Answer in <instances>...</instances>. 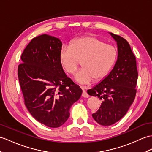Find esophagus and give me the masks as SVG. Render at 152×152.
Instances as JSON below:
<instances>
[{
	"mask_svg": "<svg viewBox=\"0 0 152 152\" xmlns=\"http://www.w3.org/2000/svg\"><path fill=\"white\" fill-rule=\"evenodd\" d=\"M81 88H82V90H83L82 96L83 97H84V98H88V97H89V94H88L87 93L86 90H85V88H84L83 87H82Z\"/></svg>",
	"mask_w": 152,
	"mask_h": 152,
	"instance_id": "obj_1",
	"label": "esophagus"
}]
</instances>
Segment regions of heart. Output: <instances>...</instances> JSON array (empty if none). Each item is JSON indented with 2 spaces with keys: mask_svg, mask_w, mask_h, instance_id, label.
Segmentation results:
<instances>
[{
  "mask_svg": "<svg viewBox=\"0 0 152 152\" xmlns=\"http://www.w3.org/2000/svg\"><path fill=\"white\" fill-rule=\"evenodd\" d=\"M116 58L115 47L93 36L73 40L69 47H63L59 52L60 63L70 75H75L82 61L83 69L75 76L76 82L81 84L103 80L113 66Z\"/></svg>",
  "mask_w": 152,
  "mask_h": 152,
  "instance_id": "heart-1",
  "label": "heart"
}]
</instances>
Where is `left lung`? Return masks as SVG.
I'll return each mask as SVG.
<instances>
[{
    "label": "left lung",
    "mask_w": 152,
    "mask_h": 152,
    "mask_svg": "<svg viewBox=\"0 0 152 152\" xmlns=\"http://www.w3.org/2000/svg\"><path fill=\"white\" fill-rule=\"evenodd\" d=\"M116 42L118 56L114 67L101 82L87 91L91 96L102 101L93 118L102 126H110L120 121L134 101L138 78L136 58L125 39L109 33Z\"/></svg>",
    "instance_id": "left-lung-1"
}]
</instances>
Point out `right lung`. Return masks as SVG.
<instances>
[{
  "label": "right lung",
  "mask_w": 152,
  "mask_h": 152,
  "mask_svg": "<svg viewBox=\"0 0 152 152\" xmlns=\"http://www.w3.org/2000/svg\"><path fill=\"white\" fill-rule=\"evenodd\" d=\"M62 43L43 34L34 38L21 55L18 77L28 111L38 122L58 128L67 121L82 90L65 75L59 61Z\"/></svg>",
  "instance_id": "1"
}]
</instances>
